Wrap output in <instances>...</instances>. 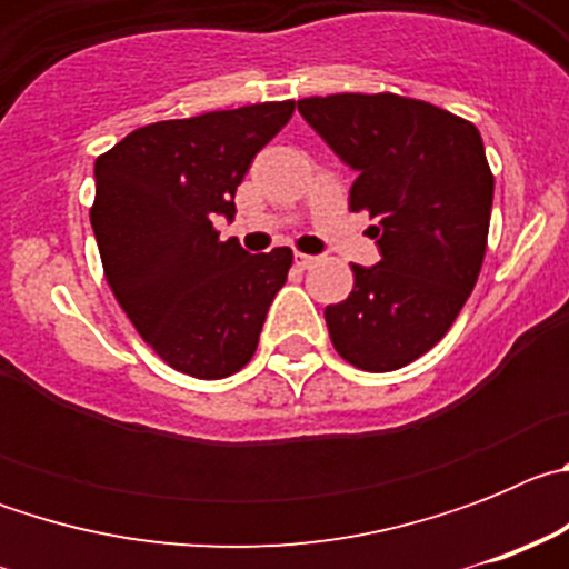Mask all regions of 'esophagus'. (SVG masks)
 <instances>
[{
    "mask_svg": "<svg viewBox=\"0 0 569 569\" xmlns=\"http://www.w3.org/2000/svg\"><path fill=\"white\" fill-rule=\"evenodd\" d=\"M316 261H319V256H308V253H296V264H299L301 270L313 268Z\"/></svg>",
    "mask_w": 569,
    "mask_h": 569,
    "instance_id": "esophagus-1",
    "label": "esophagus"
}]
</instances>
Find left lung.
<instances>
[{
	"instance_id": "left-lung-1",
	"label": "left lung",
	"mask_w": 569,
	"mask_h": 569,
	"mask_svg": "<svg viewBox=\"0 0 569 569\" xmlns=\"http://www.w3.org/2000/svg\"><path fill=\"white\" fill-rule=\"evenodd\" d=\"M299 113L350 170V210H367L373 268L325 308L341 359L387 373L445 339L470 299L487 250L492 173L476 124L396 93H333Z\"/></svg>"
}]
</instances>
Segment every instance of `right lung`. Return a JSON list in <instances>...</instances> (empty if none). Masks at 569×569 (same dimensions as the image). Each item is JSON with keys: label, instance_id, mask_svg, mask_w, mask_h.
Wrapping results in <instances>:
<instances>
[{"label": "right lung", "instance_id": "add662e5", "mask_svg": "<svg viewBox=\"0 0 569 569\" xmlns=\"http://www.w3.org/2000/svg\"><path fill=\"white\" fill-rule=\"evenodd\" d=\"M293 102L144 124L97 159V233L104 276L133 328L179 373L224 379L248 365L290 248L250 256L222 241L250 162L293 116Z\"/></svg>", "mask_w": 569, "mask_h": 569}]
</instances>
